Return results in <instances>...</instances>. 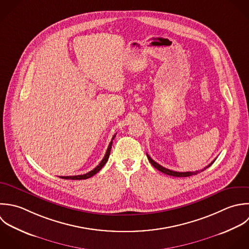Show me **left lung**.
I'll use <instances>...</instances> for the list:
<instances>
[{"instance_id": "1", "label": "left lung", "mask_w": 249, "mask_h": 249, "mask_svg": "<svg viewBox=\"0 0 249 249\" xmlns=\"http://www.w3.org/2000/svg\"><path fill=\"white\" fill-rule=\"evenodd\" d=\"M146 155H147V158H148L149 162L151 163V165H152L155 169H157L158 171H160V172H162V173H164V174H166V175H169V176H172V177H177V178H186V177H191V176L197 175V174H199V173L205 171V170L208 169L209 167H211V166L213 165V163L214 162V160H213V162H212L209 166H207L206 168H204V169L201 170V171H196V172H184V173H181V172H180V173H179V172H175V171H172V170H169V169L164 168L163 166L159 165V164L156 163L154 160H152L151 157H150L148 154H146Z\"/></svg>"}]
</instances>
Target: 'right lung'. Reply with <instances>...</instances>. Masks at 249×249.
I'll list each match as a JSON object with an SVG mask.
<instances>
[{
  "label": "right lung",
  "instance_id": "add662e5",
  "mask_svg": "<svg viewBox=\"0 0 249 249\" xmlns=\"http://www.w3.org/2000/svg\"><path fill=\"white\" fill-rule=\"evenodd\" d=\"M115 136H116V134L112 137V139H111V142H109V144H108V147H107V152H106V155H105V157L103 158V160L101 161V163L94 169V170H92L91 172H89V173H87V174H84V175H80V176H71V177H61V178H64V179H72V180H80V179H86V178H91V177H93L94 175H96L98 172H100V170L105 166V164L107 163V161L108 160V157H109V154H110V149H111V145H112V141H113V139L115 138Z\"/></svg>",
  "mask_w": 249,
  "mask_h": 249
}]
</instances>
